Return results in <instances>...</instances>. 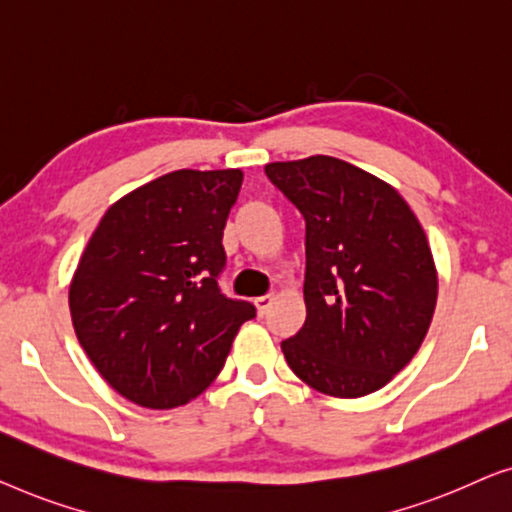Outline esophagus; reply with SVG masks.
Wrapping results in <instances>:
<instances>
[{"label": "esophagus", "instance_id": "1", "mask_svg": "<svg viewBox=\"0 0 512 512\" xmlns=\"http://www.w3.org/2000/svg\"><path fill=\"white\" fill-rule=\"evenodd\" d=\"M271 294H266V297H257L255 299V308H257V313L259 315H264L266 311H269V306H271Z\"/></svg>", "mask_w": 512, "mask_h": 512}]
</instances>
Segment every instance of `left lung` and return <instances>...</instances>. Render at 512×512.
<instances>
[{"instance_id":"left-lung-1","label":"left lung","mask_w":512,"mask_h":512,"mask_svg":"<svg viewBox=\"0 0 512 512\" xmlns=\"http://www.w3.org/2000/svg\"><path fill=\"white\" fill-rule=\"evenodd\" d=\"M306 220V322L280 343L290 369L357 399L406 366L434 318L438 278L415 213L392 185L329 155L266 164Z\"/></svg>"}]
</instances>
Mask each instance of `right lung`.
<instances>
[{"instance_id":"add662e5","label":"right lung","mask_w":512,"mask_h":512,"mask_svg":"<svg viewBox=\"0 0 512 512\" xmlns=\"http://www.w3.org/2000/svg\"><path fill=\"white\" fill-rule=\"evenodd\" d=\"M241 169H181L104 213L69 287L85 355L122 397L176 408L213 383L255 306L229 299L222 229Z\"/></svg>"}]
</instances>
